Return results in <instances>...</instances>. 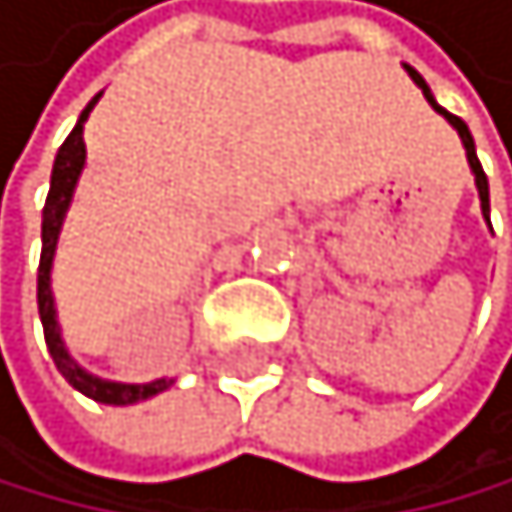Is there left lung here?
<instances>
[{
  "mask_svg": "<svg viewBox=\"0 0 512 512\" xmlns=\"http://www.w3.org/2000/svg\"><path fill=\"white\" fill-rule=\"evenodd\" d=\"M410 76H413V82L423 89V95H426V102H430L439 115H446V121L455 127L458 131V137H462V144H465V153H468V166H471V172H475V182H478V195H481V211H484V217H487V224H491V195H487V176H484V169H481V160H478V153H475V140H471V131H468V124L458 118V115H449L446 108H439L436 105V99H433V92H430V86L423 82V76L417 73V70H410Z\"/></svg>",
  "mask_w": 512,
  "mask_h": 512,
  "instance_id": "obj_1",
  "label": "left lung"
}]
</instances>
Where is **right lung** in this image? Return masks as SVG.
Returning <instances> with one entry per match:
<instances>
[{"mask_svg": "<svg viewBox=\"0 0 512 512\" xmlns=\"http://www.w3.org/2000/svg\"><path fill=\"white\" fill-rule=\"evenodd\" d=\"M102 95L86 105V111L79 115V124L70 131V137L63 140V147L57 150V160H54V172H50V192L44 201V221H41V266H37V311H41V323H44V340L50 356H54V365L60 368V375L70 381L76 391H82L86 397L99 404H137V401H147V397L166 391L172 381L166 378H156L150 385H118V381H102L70 359L63 340H60V327H57V311H54V295H50V262H54V250H57V237H60V224H63V214L70 208V198L76 189V179L82 172V163H86V140H82V124H86L89 111L95 108Z\"/></svg>", "mask_w": 512, "mask_h": 512, "instance_id": "obj_1", "label": "right lung"}]
</instances>
